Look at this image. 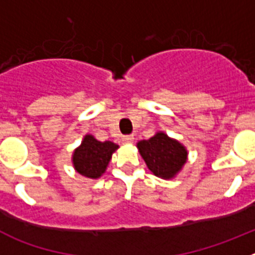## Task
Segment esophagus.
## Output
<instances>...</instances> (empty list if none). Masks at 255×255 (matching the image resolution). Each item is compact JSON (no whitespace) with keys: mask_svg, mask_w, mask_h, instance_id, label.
<instances>
[{"mask_svg":"<svg viewBox=\"0 0 255 255\" xmlns=\"http://www.w3.org/2000/svg\"><path fill=\"white\" fill-rule=\"evenodd\" d=\"M123 141L124 143H132L134 141V136L132 135H125V136H123Z\"/></svg>","mask_w":255,"mask_h":255,"instance_id":"esophagus-1","label":"esophagus"}]
</instances>
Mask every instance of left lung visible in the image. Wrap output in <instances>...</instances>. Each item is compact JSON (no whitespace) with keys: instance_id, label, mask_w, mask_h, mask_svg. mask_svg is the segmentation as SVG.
Returning a JSON list of instances; mask_svg holds the SVG:
<instances>
[{"instance_id":"8db88e82","label":"left lung","mask_w":255,"mask_h":255,"mask_svg":"<svg viewBox=\"0 0 255 255\" xmlns=\"http://www.w3.org/2000/svg\"><path fill=\"white\" fill-rule=\"evenodd\" d=\"M138 148L148 168L155 176L163 179L175 176L186 162L188 155L179 141L168 138L163 132H157L148 140L139 141Z\"/></svg>"}]
</instances>
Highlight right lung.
I'll return each instance as SVG.
<instances>
[{
	"label": "right lung",
	"mask_w": 255,
	"mask_h": 255,
	"mask_svg": "<svg viewBox=\"0 0 255 255\" xmlns=\"http://www.w3.org/2000/svg\"><path fill=\"white\" fill-rule=\"evenodd\" d=\"M117 148L119 145L112 141H98L92 135H87L82 145L74 152V167L83 176L98 179L106 171L112 153Z\"/></svg>",
	"instance_id": "add662e5"
}]
</instances>
